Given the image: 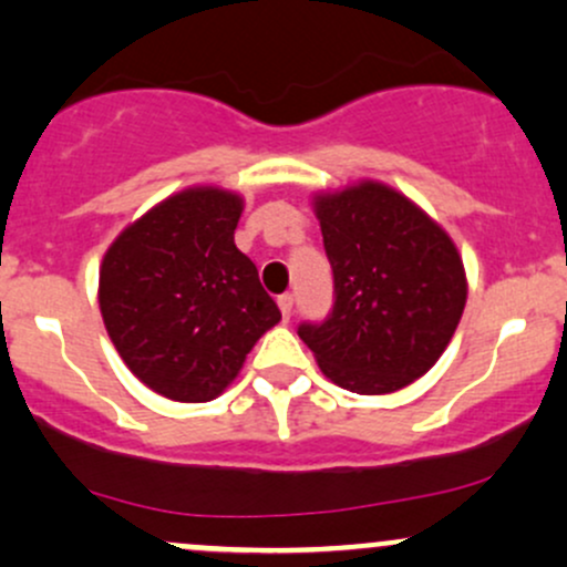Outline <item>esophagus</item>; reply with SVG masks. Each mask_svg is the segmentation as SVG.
<instances>
[{
    "label": "esophagus",
    "mask_w": 567,
    "mask_h": 567,
    "mask_svg": "<svg viewBox=\"0 0 567 567\" xmlns=\"http://www.w3.org/2000/svg\"><path fill=\"white\" fill-rule=\"evenodd\" d=\"M277 303H279V312H282V320H290V315H293V303H296L293 293H282L277 298Z\"/></svg>",
    "instance_id": "esophagus-1"
}]
</instances>
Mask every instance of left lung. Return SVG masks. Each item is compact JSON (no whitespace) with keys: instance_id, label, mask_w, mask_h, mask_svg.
Returning a JSON list of instances; mask_svg holds the SVG:
<instances>
[{"instance_id":"1","label":"left lung","mask_w":567,"mask_h":567,"mask_svg":"<svg viewBox=\"0 0 567 567\" xmlns=\"http://www.w3.org/2000/svg\"><path fill=\"white\" fill-rule=\"evenodd\" d=\"M333 307L298 336L322 374L360 395L393 393L441 358L465 307L452 239L406 196L360 183L317 198Z\"/></svg>"}]
</instances>
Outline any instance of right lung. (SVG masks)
<instances>
[{"instance_id": "1", "label": "right lung", "mask_w": 567, "mask_h": 567, "mask_svg": "<svg viewBox=\"0 0 567 567\" xmlns=\"http://www.w3.org/2000/svg\"><path fill=\"white\" fill-rule=\"evenodd\" d=\"M241 198L193 188L166 198L104 255L99 307L126 360L155 393L213 401L239 374L279 307L234 245Z\"/></svg>"}]
</instances>
